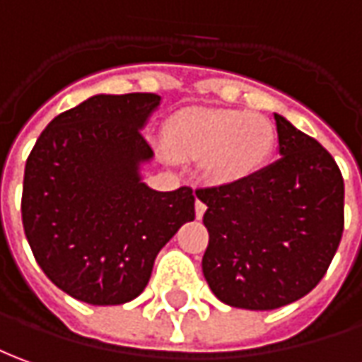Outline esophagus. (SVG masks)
Wrapping results in <instances>:
<instances>
[{"mask_svg":"<svg viewBox=\"0 0 362 362\" xmlns=\"http://www.w3.org/2000/svg\"><path fill=\"white\" fill-rule=\"evenodd\" d=\"M205 211H206V205H205V203L197 199V203H195V214H197V218H203V214H205Z\"/></svg>","mask_w":362,"mask_h":362,"instance_id":"1","label":"esophagus"}]
</instances>
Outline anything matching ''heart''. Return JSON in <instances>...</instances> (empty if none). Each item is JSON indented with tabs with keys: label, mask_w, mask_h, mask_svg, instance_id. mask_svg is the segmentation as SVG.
<instances>
[{
	"label": "heart",
	"mask_w": 362,
	"mask_h": 362,
	"mask_svg": "<svg viewBox=\"0 0 362 362\" xmlns=\"http://www.w3.org/2000/svg\"><path fill=\"white\" fill-rule=\"evenodd\" d=\"M169 151L181 159H205L213 181H236L254 173L270 153V122L258 114L191 108L167 124Z\"/></svg>",
	"instance_id": "obj_1"
}]
</instances>
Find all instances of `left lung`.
Listing matches in <instances>:
<instances>
[{
	"instance_id": "left-lung-1",
	"label": "left lung",
	"mask_w": 362,
	"mask_h": 362,
	"mask_svg": "<svg viewBox=\"0 0 362 362\" xmlns=\"http://www.w3.org/2000/svg\"><path fill=\"white\" fill-rule=\"evenodd\" d=\"M280 157L252 175L197 189L206 205L203 274L218 300L278 310L308 296L337 252L345 185L319 141L274 114Z\"/></svg>"
}]
</instances>
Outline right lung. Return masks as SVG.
<instances>
[{
    "label": "right lung",
    "mask_w": 362,
    "mask_h": 362,
    "mask_svg": "<svg viewBox=\"0 0 362 362\" xmlns=\"http://www.w3.org/2000/svg\"><path fill=\"white\" fill-rule=\"evenodd\" d=\"M161 98L96 94L43 129L27 157L25 236L47 278L74 300L119 305L146 290L153 262L195 218L191 187L153 191L141 128Z\"/></svg>",
    "instance_id": "obj_1"
}]
</instances>
